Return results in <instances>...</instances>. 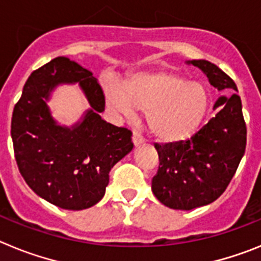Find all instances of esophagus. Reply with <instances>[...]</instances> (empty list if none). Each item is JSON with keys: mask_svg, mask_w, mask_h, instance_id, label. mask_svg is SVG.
<instances>
[{"mask_svg": "<svg viewBox=\"0 0 261 261\" xmlns=\"http://www.w3.org/2000/svg\"><path fill=\"white\" fill-rule=\"evenodd\" d=\"M142 141H144L142 136L140 135V133H137V132H133V135H132V142H133V144L137 146V145L142 144Z\"/></svg>", "mask_w": 261, "mask_h": 261, "instance_id": "esophagus-1", "label": "esophagus"}]
</instances>
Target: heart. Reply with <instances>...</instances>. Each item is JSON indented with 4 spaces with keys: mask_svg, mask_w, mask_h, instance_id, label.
Segmentation results:
<instances>
[{
    "mask_svg": "<svg viewBox=\"0 0 261 261\" xmlns=\"http://www.w3.org/2000/svg\"><path fill=\"white\" fill-rule=\"evenodd\" d=\"M106 103L115 114L133 116L146 111V125L162 142L187 140L196 132L208 112V91L199 82H187L171 70L140 73L120 85L103 86Z\"/></svg>",
    "mask_w": 261,
    "mask_h": 261,
    "instance_id": "obj_1",
    "label": "heart"
}]
</instances>
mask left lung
<instances>
[{
  "mask_svg": "<svg viewBox=\"0 0 261 261\" xmlns=\"http://www.w3.org/2000/svg\"><path fill=\"white\" fill-rule=\"evenodd\" d=\"M201 69L209 84L218 91L232 93L220 96V108L206 125L187 141L158 145V172L151 191L163 205L191 211L217 200L225 192L246 150L247 128L242 114L237 85L220 68L206 60L187 61Z\"/></svg>",
  "mask_w": 261,
  "mask_h": 261,
  "instance_id": "left-lung-1",
  "label": "left lung"
}]
</instances>
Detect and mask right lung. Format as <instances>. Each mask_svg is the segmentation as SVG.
<instances>
[{
  "label": "right lung",
  "instance_id": "1",
  "mask_svg": "<svg viewBox=\"0 0 261 261\" xmlns=\"http://www.w3.org/2000/svg\"><path fill=\"white\" fill-rule=\"evenodd\" d=\"M78 83L90 108L71 127L60 126L46 102L59 84ZM105 95L93 73L66 57L32 71L11 117L18 168L41 199L68 211L102 200L110 171L133 149L132 132L100 117Z\"/></svg>",
  "mask_w": 261,
  "mask_h": 261
}]
</instances>
